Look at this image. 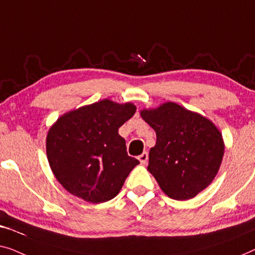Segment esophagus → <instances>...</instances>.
<instances>
[{
    "label": "esophagus",
    "instance_id": "esophagus-1",
    "mask_svg": "<svg viewBox=\"0 0 255 255\" xmlns=\"http://www.w3.org/2000/svg\"><path fill=\"white\" fill-rule=\"evenodd\" d=\"M138 160H139V163H141V164H145L146 160H148V152L144 151L142 153V155H139Z\"/></svg>",
    "mask_w": 255,
    "mask_h": 255
}]
</instances>
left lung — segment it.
Instances as JSON below:
<instances>
[{
    "label": "left lung",
    "mask_w": 255,
    "mask_h": 255,
    "mask_svg": "<svg viewBox=\"0 0 255 255\" xmlns=\"http://www.w3.org/2000/svg\"><path fill=\"white\" fill-rule=\"evenodd\" d=\"M141 116L156 131L148 171L168 198L188 200L208 187L224 155L222 134L207 118L175 103H165Z\"/></svg>",
    "instance_id": "left-lung-1"
}]
</instances>
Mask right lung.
I'll return each instance as SVG.
<instances>
[{
	"label": "right lung",
	"mask_w": 255,
	"mask_h": 255,
	"mask_svg": "<svg viewBox=\"0 0 255 255\" xmlns=\"http://www.w3.org/2000/svg\"><path fill=\"white\" fill-rule=\"evenodd\" d=\"M135 111L130 103L104 99L64 114L49 129V166L68 192L91 203L117 196L139 164L128 156L126 141L118 132Z\"/></svg>",
	"instance_id": "1"
}]
</instances>
